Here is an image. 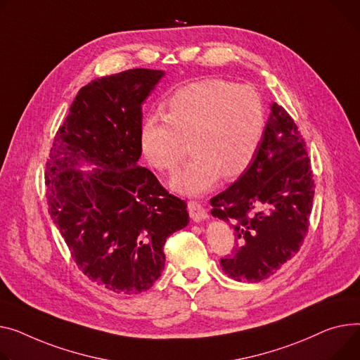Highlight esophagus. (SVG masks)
<instances>
[{"mask_svg": "<svg viewBox=\"0 0 360 360\" xmlns=\"http://www.w3.org/2000/svg\"><path fill=\"white\" fill-rule=\"evenodd\" d=\"M188 211H189L191 219H193L195 223H201L204 220H208L207 210L197 201H189L188 202Z\"/></svg>", "mask_w": 360, "mask_h": 360, "instance_id": "34e87169", "label": "esophagus"}]
</instances>
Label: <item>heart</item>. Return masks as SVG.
<instances>
[{"label": "heart", "mask_w": 360, "mask_h": 360, "mask_svg": "<svg viewBox=\"0 0 360 360\" xmlns=\"http://www.w3.org/2000/svg\"><path fill=\"white\" fill-rule=\"evenodd\" d=\"M159 112L143 120L139 141L143 155L159 171L174 172L186 140L194 159L169 185L182 195H201L220 178L242 175L253 162L266 129V110L250 85L205 78L176 89Z\"/></svg>", "instance_id": "heart-1"}]
</instances>
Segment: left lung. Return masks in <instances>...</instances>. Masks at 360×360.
Instances as JSON below:
<instances>
[{
	"instance_id": "8db88e82",
	"label": "left lung",
	"mask_w": 360,
	"mask_h": 360,
	"mask_svg": "<svg viewBox=\"0 0 360 360\" xmlns=\"http://www.w3.org/2000/svg\"><path fill=\"white\" fill-rule=\"evenodd\" d=\"M313 198L305 141L291 115L272 103L253 162L210 201L211 214L227 221L236 234V248L220 260L224 274L238 282H260L274 275L300 250Z\"/></svg>"
}]
</instances>
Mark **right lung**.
I'll list each match as a JSON object with an SVG mask.
<instances>
[{
    "instance_id": "obj_1",
    "label": "right lung",
    "mask_w": 360,
    "mask_h": 360,
    "mask_svg": "<svg viewBox=\"0 0 360 360\" xmlns=\"http://www.w3.org/2000/svg\"><path fill=\"white\" fill-rule=\"evenodd\" d=\"M163 75L136 68L82 86L46 163L49 212L72 257L117 294L149 290L165 268L166 238L189 223L185 201L137 163L141 105Z\"/></svg>"
}]
</instances>
